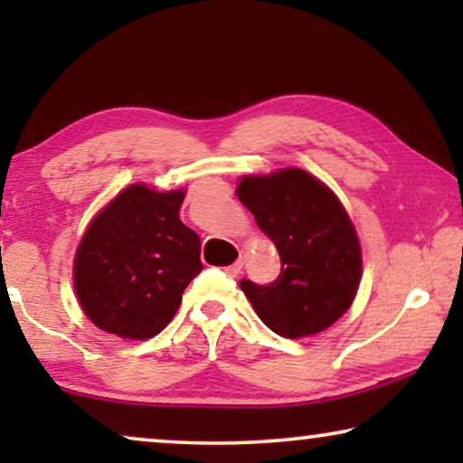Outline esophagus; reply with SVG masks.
<instances>
[{
    "instance_id": "34e87169",
    "label": "esophagus",
    "mask_w": 463,
    "mask_h": 463,
    "mask_svg": "<svg viewBox=\"0 0 463 463\" xmlns=\"http://www.w3.org/2000/svg\"><path fill=\"white\" fill-rule=\"evenodd\" d=\"M223 271H225V274L230 276V278H238L240 271H242V261H236V263L227 265V268H225Z\"/></svg>"
}]
</instances>
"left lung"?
<instances>
[{
    "mask_svg": "<svg viewBox=\"0 0 463 463\" xmlns=\"http://www.w3.org/2000/svg\"><path fill=\"white\" fill-rule=\"evenodd\" d=\"M236 194L282 263L268 287L240 280L257 316L288 339L325 331L352 306L363 276V252L344 204L301 168L244 176Z\"/></svg>",
    "mask_w": 463,
    "mask_h": 463,
    "instance_id": "obj_1",
    "label": "left lung"
}]
</instances>
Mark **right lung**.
I'll use <instances>...</instances> for the list:
<instances>
[{"label": "right lung", "mask_w": 463, "mask_h": 463, "mask_svg": "<svg viewBox=\"0 0 463 463\" xmlns=\"http://www.w3.org/2000/svg\"><path fill=\"white\" fill-rule=\"evenodd\" d=\"M185 192L126 187L90 221L73 261L80 306L99 328L149 339L200 274V238L181 223Z\"/></svg>", "instance_id": "right-lung-1"}]
</instances>
